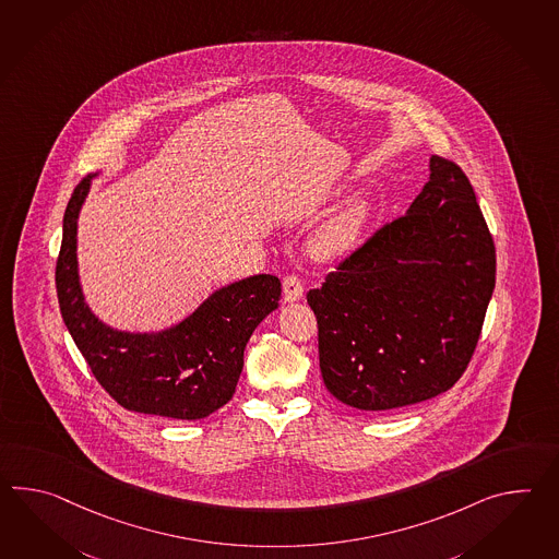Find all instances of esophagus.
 <instances>
[{
    "label": "esophagus",
    "instance_id": "esophagus-1",
    "mask_svg": "<svg viewBox=\"0 0 559 559\" xmlns=\"http://www.w3.org/2000/svg\"><path fill=\"white\" fill-rule=\"evenodd\" d=\"M305 295V286L298 274H286L283 278V297L286 302H295Z\"/></svg>",
    "mask_w": 559,
    "mask_h": 559
}]
</instances>
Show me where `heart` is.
<instances>
[{
    "label": "heart",
    "mask_w": 559,
    "mask_h": 559,
    "mask_svg": "<svg viewBox=\"0 0 559 559\" xmlns=\"http://www.w3.org/2000/svg\"><path fill=\"white\" fill-rule=\"evenodd\" d=\"M371 206L365 199L353 200L335 216H331L314 236V249L324 257L343 254L355 247L365 224L369 221Z\"/></svg>",
    "instance_id": "heart-1"
}]
</instances>
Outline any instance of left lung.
Instances as JSON below:
<instances>
[{"instance_id": "obj_1", "label": "left lung", "mask_w": 559, "mask_h": 559, "mask_svg": "<svg viewBox=\"0 0 559 559\" xmlns=\"http://www.w3.org/2000/svg\"><path fill=\"white\" fill-rule=\"evenodd\" d=\"M496 288V245L460 164L431 158L407 214L307 293L326 389L386 411L449 391L472 360Z\"/></svg>"}]
</instances>
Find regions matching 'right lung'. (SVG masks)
Segmentation results:
<instances>
[{
    "label": "right lung",
    "mask_w": 559,
    "mask_h": 559,
    "mask_svg": "<svg viewBox=\"0 0 559 559\" xmlns=\"http://www.w3.org/2000/svg\"><path fill=\"white\" fill-rule=\"evenodd\" d=\"M90 176L63 214L56 290L75 347L102 389L124 409L170 419H204L235 395L245 347L278 307L281 281L257 274L216 290L185 323L160 335H128L99 323L84 302L75 264V223Z\"/></svg>",
    "instance_id": "right-lung-1"
}]
</instances>
